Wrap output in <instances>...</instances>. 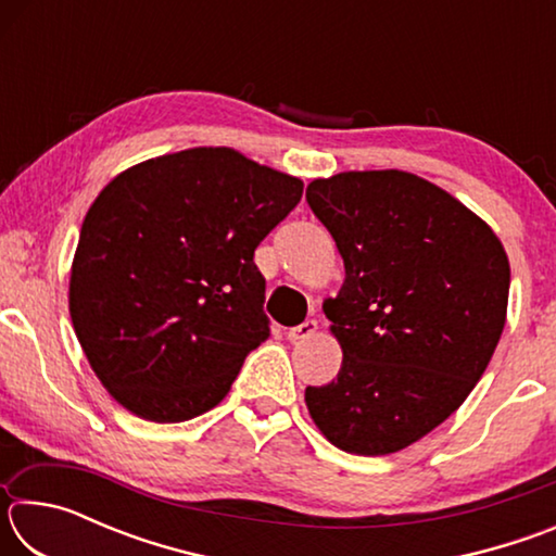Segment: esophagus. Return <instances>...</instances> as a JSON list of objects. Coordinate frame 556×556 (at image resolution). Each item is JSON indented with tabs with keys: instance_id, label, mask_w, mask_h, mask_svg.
Wrapping results in <instances>:
<instances>
[{
	"instance_id": "esophagus-1",
	"label": "esophagus",
	"mask_w": 556,
	"mask_h": 556,
	"mask_svg": "<svg viewBox=\"0 0 556 556\" xmlns=\"http://www.w3.org/2000/svg\"><path fill=\"white\" fill-rule=\"evenodd\" d=\"M316 331H318V324L314 321V318H306L304 324L291 326L287 331V338L291 343H301V341H306V338H312Z\"/></svg>"
}]
</instances>
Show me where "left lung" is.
<instances>
[{"instance_id":"left-lung-1","label":"left lung","mask_w":556,"mask_h":556,"mask_svg":"<svg viewBox=\"0 0 556 556\" xmlns=\"http://www.w3.org/2000/svg\"><path fill=\"white\" fill-rule=\"evenodd\" d=\"M306 201L345 265L324 301L343 363L333 382L306 388L308 414L348 454H394L485 372L505 326L507 255L464 203L397 168L316 178Z\"/></svg>"}]
</instances>
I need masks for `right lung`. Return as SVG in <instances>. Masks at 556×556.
<instances>
[{
	"label": "right lung",
	"instance_id": "right-lung-1",
	"mask_svg": "<svg viewBox=\"0 0 556 556\" xmlns=\"http://www.w3.org/2000/svg\"><path fill=\"white\" fill-rule=\"evenodd\" d=\"M299 178L228 147L149 159L102 188L71 269V318L105 390L176 425L213 409L269 338L255 250Z\"/></svg>",
	"mask_w": 556,
	"mask_h": 556
}]
</instances>
